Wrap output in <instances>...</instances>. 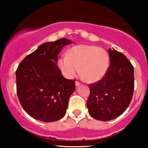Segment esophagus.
I'll list each match as a JSON object with an SVG mask.
<instances>
[{
  "label": "esophagus",
  "mask_w": 148,
  "mask_h": 148,
  "mask_svg": "<svg viewBox=\"0 0 148 148\" xmlns=\"http://www.w3.org/2000/svg\"><path fill=\"white\" fill-rule=\"evenodd\" d=\"M75 84H76V86H79L80 84H80V82H79L77 81L75 82Z\"/></svg>",
  "instance_id": "esophagus-1"
}]
</instances>
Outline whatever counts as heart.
<instances>
[{
  "instance_id": "1",
  "label": "heart",
  "mask_w": 148,
  "mask_h": 148,
  "mask_svg": "<svg viewBox=\"0 0 148 148\" xmlns=\"http://www.w3.org/2000/svg\"><path fill=\"white\" fill-rule=\"evenodd\" d=\"M110 64V55L105 49L86 44L73 46L69 49L66 56L57 60L58 67L66 79L74 78L79 70L82 77L92 83L103 79Z\"/></svg>"
}]
</instances>
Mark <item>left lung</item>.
<instances>
[{
	"label": "left lung",
	"instance_id": "obj_1",
	"mask_svg": "<svg viewBox=\"0 0 148 148\" xmlns=\"http://www.w3.org/2000/svg\"><path fill=\"white\" fill-rule=\"evenodd\" d=\"M110 65L100 81L89 85L88 112L95 120L117 118L126 110L134 92V67L127 58L115 49H109Z\"/></svg>",
	"mask_w": 148,
	"mask_h": 148
}]
</instances>
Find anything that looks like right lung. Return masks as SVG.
Wrapping results in <instances>:
<instances>
[{"mask_svg": "<svg viewBox=\"0 0 148 148\" xmlns=\"http://www.w3.org/2000/svg\"><path fill=\"white\" fill-rule=\"evenodd\" d=\"M65 38L40 45L24 58L16 71L18 98L23 110L36 120L57 121L65 115L75 81L65 79L56 65Z\"/></svg>", "mask_w": 148, "mask_h": 148, "instance_id": "obj_1", "label": "right lung"}]
</instances>
